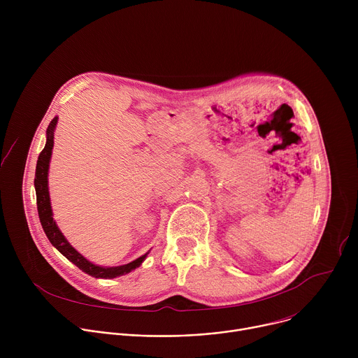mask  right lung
I'll use <instances>...</instances> for the list:
<instances>
[{
  "label": "right lung",
  "mask_w": 358,
  "mask_h": 358,
  "mask_svg": "<svg viewBox=\"0 0 358 358\" xmlns=\"http://www.w3.org/2000/svg\"><path fill=\"white\" fill-rule=\"evenodd\" d=\"M58 124V117H54L52 122L49 123L46 129V143L43 150L41 151V155L38 157L36 163V170H35V192H36V207H38V215L41 225L43 228V232L46 234L49 242L52 243L62 255L69 259L73 265H76L82 272L99 278V279H113L117 276H123L130 273L131 271L137 269L144 259L147 258V253L141 255L140 258L134 259L130 264L120 265V266H99L94 265L93 262L87 261L82 253H79L64 236L61 229L58 228L54 214H52V207H50V198H49V188H48V173H49V163L50 157H52V148H54V133Z\"/></svg>",
  "instance_id": "obj_1"
}]
</instances>
